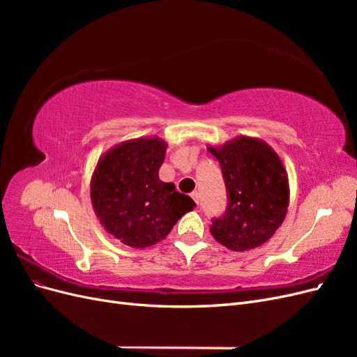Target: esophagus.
<instances>
[{"label": "esophagus", "mask_w": 357, "mask_h": 357, "mask_svg": "<svg viewBox=\"0 0 357 357\" xmlns=\"http://www.w3.org/2000/svg\"><path fill=\"white\" fill-rule=\"evenodd\" d=\"M192 199L197 204H199V193L198 192H192Z\"/></svg>", "instance_id": "34e87169"}]
</instances>
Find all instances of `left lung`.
I'll return each instance as SVG.
<instances>
[{
  "instance_id": "obj_1",
  "label": "left lung",
  "mask_w": 357,
  "mask_h": 357,
  "mask_svg": "<svg viewBox=\"0 0 357 357\" xmlns=\"http://www.w3.org/2000/svg\"><path fill=\"white\" fill-rule=\"evenodd\" d=\"M222 167L228 207L210 225L214 240L232 252L265 244L282 226L290 198L287 171L275 150L261 138L238 135L208 146Z\"/></svg>"
}]
</instances>
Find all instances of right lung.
<instances>
[{"mask_svg":"<svg viewBox=\"0 0 357 357\" xmlns=\"http://www.w3.org/2000/svg\"><path fill=\"white\" fill-rule=\"evenodd\" d=\"M167 143L159 137L126 139L98 159L91 178L92 207L104 229L125 245L162 241L195 202L159 180Z\"/></svg>","mask_w":357,"mask_h":357,"instance_id":"obj_1","label":"right lung"}]
</instances>
